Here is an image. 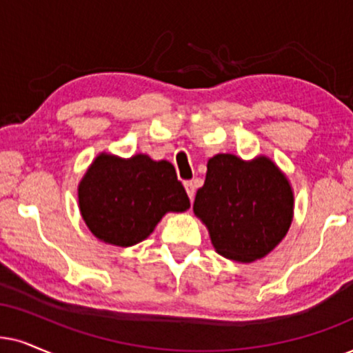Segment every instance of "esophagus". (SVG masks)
I'll return each instance as SVG.
<instances>
[{"instance_id": "1", "label": "esophagus", "mask_w": 353, "mask_h": 353, "mask_svg": "<svg viewBox=\"0 0 353 353\" xmlns=\"http://www.w3.org/2000/svg\"><path fill=\"white\" fill-rule=\"evenodd\" d=\"M184 187H185L187 195H189L190 199H194V195H195V184H194V182L187 181V182H184Z\"/></svg>"}]
</instances>
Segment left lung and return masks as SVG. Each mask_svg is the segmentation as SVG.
<instances>
[{"label":"left lung","mask_w":353,"mask_h":353,"mask_svg":"<svg viewBox=\"0 0 353 353\" xmlns=\"http://www.w3.org/2000/svg\"><path fill=\"white\" fill-rule=\"evenodd\" d=\"M194 213L207 226L218 254L252 262L265 257L287 234L293 190L267 156L244 161L234 154H216L207 163Z\"/></svg>","instance_id":"obj_1"}]
</instances>
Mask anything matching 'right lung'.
Returning a JSON list of instances; mask_svg holds the SVG:
<instances>
[{"instance_id": "obj_1", "label": "right lung", "mask_w": 353, "mask_h": 353, "mask_svg": "<svg viewBox=\"0 0 353 353\" xmlns=\"http://www.w3.org/2000/svg\"><path fill=\"white\" fill-rule=\"evenodd\" d=\"M78 200L89 231L120 248L148 238L168 212L190 207L172 164L148 154L123 159L101 153L79 182Z\"/></svg>"}]
</instances>
